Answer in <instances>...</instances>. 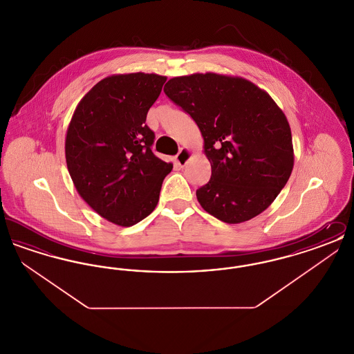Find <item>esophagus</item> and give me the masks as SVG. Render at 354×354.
<instances>
[{
  "instance_id": "34e87169",
  "label": "esophagus",
  "mask_w": 354,
  "mask_h": 354,
  "mask_svg": "<svg viewBox=\"0 0 354 354\" xmlns=\"http://www.w3.org/2000/svg\"><path fill=\"white\" fill-rule=\"evenodd\" d=\"M192 155H194L192 150H189V149H182L180 152L175 156V162H176L178 166L185 167V165L188 163V160L192 158Z\"/></svg>"
}]
</instances>
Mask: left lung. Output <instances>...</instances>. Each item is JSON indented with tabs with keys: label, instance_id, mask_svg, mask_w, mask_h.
<instances>
[{
	"label": "left lung",
	"instance_id": "obj_1",
	"mask_svg": "<svg viewBox=\"0 0 354 354\" xmlns=\"http://www.w3.org/2000/svg\"><path fill=\"white\" fill-rule=\"evenodd\" d=\"M165 93L203 136L212 172L196 189L203 209L228 224L266 211L295 163L288 119L270 94L243 77L211 71L174 77Z\"/></svg>",
	"mask_w": 354,
	"mask_h": 354
}]
</instances>
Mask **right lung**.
I'll return each mask as SVG.
<instances>
[{
  "label": "right lung",
  "mask_w": 354,
  "mask_h": 354,
  "mask_svg": "<svg viewBox=\"0 0 354 354\" xmlns=\"http://www.w3.org/2000/svg\"><path fill=\"white\" fill-rule=\"evenodd\" d=\"M167 77L113 74L84 94L68 123L65 156L80 196L119 227L147 218L172 169L151 151L146 117Z\"/></svg>",
  "instance_id": "right-lung-1"
}]
</instances>
